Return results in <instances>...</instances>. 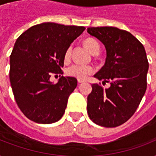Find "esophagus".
I'll return each mask as SVG.
<instances>
[{
  "instance_id": "34e87169",
  "label": "esophagus",
  "mask_w": 156,
  "mask_h": 156,
  "mask_svg": "<svg viewBox=\"0 0 156 156\" xmlns=\"http://www.w3.org/2000/svg\"><path fill=\"white\" fill-rule=\"evenodd\" d=\"M78 83H84V81H83V80H79V79H78Z\"/></svg>"
}]
</instances>
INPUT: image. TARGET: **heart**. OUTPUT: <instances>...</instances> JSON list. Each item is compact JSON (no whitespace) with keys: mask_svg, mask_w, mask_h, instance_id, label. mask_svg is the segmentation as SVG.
<instances>
[{"mask_svg":"<svg viewBox=\"0 0 156 156\" xmlns=\"http://www.w3.org/2000/svg\"><path fill=\"white\" fill-rule=\"evenodd\" d=\"M84 45L88 49V51L92 53L95 50L100 49V45L98 42L94 39L89 38L84 41ZM71 48L69 47L65 52V61H68L70 57ZM94 72V68L91 66H87V65H81V64H74L72 65L66 69L67 75L75 78L79 80H84L90 75Z\"/></svg>","mask_w":156,"mask_h":156,"instance_id":"heart-1","label":"heart"}]
</instances>
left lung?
Returning a JSON list of instances; mask_svg holds the SVG:
<instances>
[{
	"label": "left lung",
	"instance_id": "obj_1",
	"mask_svg": "<svg viewBox=\"0 0 156 156\" xmlns=\"http://www.w3.org/2000/svg\"><path fill=\"white\" fill-rule=\"evenodd\" d=\"M87 32L104 44L107 52L104 66L94 77L111 85L104 89L92 84L88 116L99 126L116 127L133 116L147 90L145 48L131 33L116 27H88Z\"/></svg>",
	"mask_w": 156,
	"mask_h": 156
}]
</instances>
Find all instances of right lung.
<instances>
[{"label": "right lung", "instance_id": "right-lung-1", "mask_svg": "<svg viewBox=\"0 0 156 156\" xmlns=\"http://www.w3.org/2000/svg\"><path fill=\"white\" fill-rule=\"evenodd\" d=\"M85 29L44 23L30 27L16 40L10 55L9 80L18 108L30 121L54 123L65 113L78 81L61 76L53 84L49 79L52 73L63 74L65 52Z\"/></svg>", "mask_w": 156, "mask_h": 156}]
</instances>
